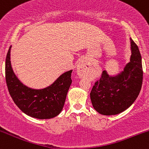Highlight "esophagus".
<instances>
[{"instance_id": "obj_1", "label": "esophagus", "mask_w": 149, "mask_h": 149, "mask_svg": "<svg viewBox=\"0 0 149 149\" xmlns=\"http://www.w3.org/2000/svg\"><path fill=\"white\" fill-rule=\"evenodd\" d=\"M88 67L86 66V64H85L83 61H80L79 64L77 66V73H78V76H83L85 75V72Z\"/></svg>"}]
</instances>
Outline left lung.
<instances>
[{
  "label": "left lung",
  "instance_id": "1",
  "mask_svg": "<svg viewBox=\"0 0 149 149\" xmlns=\"http://www.w3.org/2000/svg\"><path fill=\"white\" fill-rule=\"evenodd\" d=\"M130 41V61L124 71L114 77L103 71L90 92L94 109L102 115H116L124 111L134 103L141 90L143 81L141 54L132 38Z\"/></svg>",
  "mask_w": 149,
  "mask_h": 149
}]
</instances>
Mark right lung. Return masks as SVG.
I'll use <instances>...</instances> for the list:
<instances>
[{
	"label": "right lung",
	"mask_w": 149,
	"mask_h": 149,
	"mask_svg": "<svg viewBox=\"0 0 149 149\" xmlns=\"http://www.w3.org/2000/svg\"><path fill=\"white\" fill-rule=\"evenodd\" d=\"M10 49L6 60V80L8 91L19 109L26 115L38 119L55 117L62 110L66 95L72 83V70L61 75L50 86L34 90L24 85L13 72L10 63Z\"/></svg>",
	"instance_id": "obj_1"
}]
</instances>
